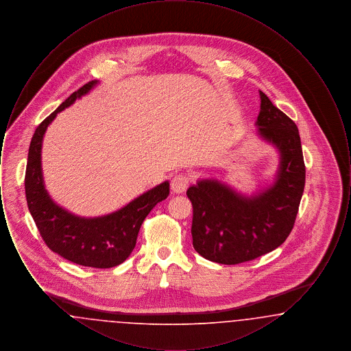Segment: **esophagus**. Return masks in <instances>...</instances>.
<instances>
[{
	"label": "esophagus",
	"instance_id": "esophagus-1",
	"mask_svg": "<svg viewBox=\"0 0 351 351\" xmlns=\"http://www.w3.org/2000/svg\"><path fill=\"white\" fill-rule=\"evenodd\" d=\"M191 184V179L189 176L183 175V173H179V175H175L171 180V189L175 192V193H183L186 191V188L189 186Z\"/></svg>",
	"mask_w": 351,
	"mask_h": 351
}]
</instances>
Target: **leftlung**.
Here are the masks:
<instances>
[{"instance_id":"8db88e82","label":"left lung","mask_w":351,"mask_h":351,"mask_svg":"<svg viewBox=\"0 0 351 351\" xmlns=\"http://www.w3.org/2000/svg\"><path fill=\"white\" fill-rule=\"evenodd\" d=\"M255 125L280 154L276 179L250 197L218 180H200L186 191L193 206V247L208 261L238 265L279 247L292 232L305 185V165L296 123L259 90Z\"/></svg>"}]
</instances>
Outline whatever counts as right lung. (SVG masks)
Instances as JSON below:
<instances>
[{"label": "right lung", "mask_w": 351, "mask_h": 351, "mask_svg": "<svg viewBox=\"0 0 351 351\" xmlns=\"http://www.w3.org/2000/svg\"><path fill=\"white\" fill-rule=\"evenodd\" d=\"M96 84L97 80H92L73 92L36 128L29 149L25 191L34 222L51 250L80 266L110 268L125 262L132 254L142 222L158 202L167 199L169 183L159 184L117 212L101 217L75 216L52 201L42 175L43 135L59 112L86 95Z\"/></svg>", "instance_id": "1"}]
</instances>
